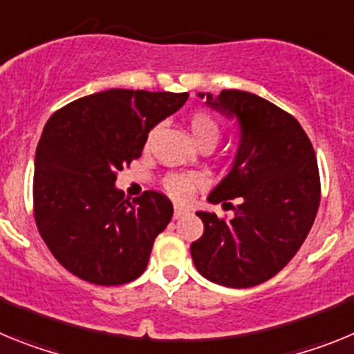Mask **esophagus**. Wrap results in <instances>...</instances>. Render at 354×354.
<instances>
[{
  "mask_svg": "<svg viewBox=\"0 0 354 354\" xmlns=\"http://www.w3.org/2000/svg\"><path fill=\"white\" fill-rule=\"evenodd\" d=\"M186 212H187V209L180 207V205H175V207H174V218H175V220H179V218H183Z\"/></svg>",
  "mask_w": 354,
  "mask_h": 354,
  "instance_id": "1",
  "label": "esophagus"
}]
</instances>
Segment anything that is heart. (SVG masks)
I'll list each match as a JSON object with an SVG mask.
<instances>
[{
  "mask_svg": "<svg viewBox=\"0 0 354 354\" xmlns=\"http://www.w3.org/2000/svg\"><path fill=\"white\" fill-rule=\"evenodd\" d=\"M189 129H192V134L202 147H214L218 143V140L221 138V134H223L221 122L212 113L204 111V109H198V111L192 113V117H189ZM156 134H158V127H152L149 131V136H147V149H150V145H152V142L156 138ZM204 183L205 177L202 174H198V171L168 174L162 179L165 189L177 200H187L193 195L195 189H198L200 186H204Z\"/></svg>",
  "mask_w": 354,
  "mask_h": 354,
  "instance_id": "obj_1",
  "label": "heart"
}]
</instances>
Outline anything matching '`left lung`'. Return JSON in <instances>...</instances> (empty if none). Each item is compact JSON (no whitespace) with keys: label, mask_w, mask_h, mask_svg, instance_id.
I'll list each match as a JSON object with an SVG mask.
<instances>
[{"label":"left lung","mask_w":354,"mask_h":354,"mask_svg":"<svg viewBox=\"0 0 354 354\" xmlns=\"http://www.w3.org/2000/svg\"><path fill=\"white\" fill-rule=\"evenodd\" d=\"M207 102L241 124L232 170L209 196L232 207L234 218L196 212L204 234L192 243V257L211 282L259 286L289 264L314 225L321 202L314 147L292 115L255 93L221 90Z\"/></svg>","instance_id":"left-lung-1"}]
</instances>
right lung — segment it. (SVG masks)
<instances>
[{"instance_id": "obj_1", "label": "right lung", "mask_w": 354, "mask_h": 354, "mask_svg": "<svg viewBox=\"0 0 354 354\" xmlns=\"http://www.w3.org/2000/svg\"><path fill=\"white\" fill-rule=\"evenodd\" d=\"M187 97L115 88L81 97L51 115L35 154L33 218L68 273L109 287L145 271L174 207L154 189L124 200L115 180L142 156L149 131Z\"/></svg>"}]
</instances>
